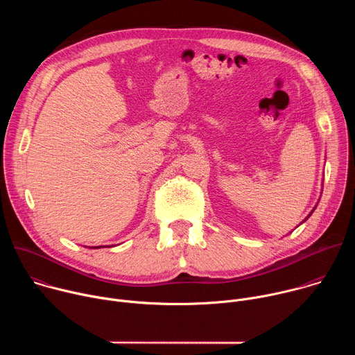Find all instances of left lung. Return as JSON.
Instances as JSON below:
<instances>
[{
  "label": "left lung",
  "mask_w": 355,
  "mask_h": 355,
  "mask_svg": "<svg viewBox=\"0 0 355 355\" xmlns=\"http://www.w3.org/2000/svg\"><path fill=\"white\" fill-rule=\"evenodd\" d=\"M312 212H313V211H312ZM312 212H311V214H309V216H311V215H312ZM309 216H308V218H309ZM308 218H306V219H308ZM306 219H305V220H306ZM305 220H303V222H305Z\"/></svg>",
  "instance_id": "8db88e82"
}]
</instances>
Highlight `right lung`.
<instances>
[{
    "mask_svg": "<svg viewBox=\"0 0 355 355\" xmlns=\"http://www.w3.org/2000/svg\"><path fill=\"white\" fill-rule=\"evenodd\" d=\"M101 247H105V245H95V247H91V248H101Z\"/></svg>",
    "mask_w": 355,
    "mask_h": 355,
    "instance_id": "obj_1",
    "label": "right lung"
}]
</instances>
